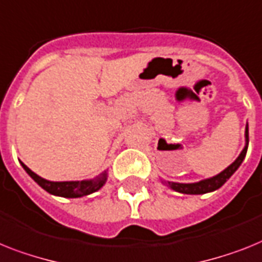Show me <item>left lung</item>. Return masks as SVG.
Here are the masks:
<instances>
[{
	"mask_svg": "<svg viewBox=\"0 0 262 262\" xmlns=\"http://www.w3.org/2000/svg\"><path fill=\"white\" fill-rule=\"evenodd\" d=\"M248 145H249V127H245V146L241 150L238 157L232 162V164L225 168L223 172H220L219 174L213 176V177H209V179L201 180V181L197 182H190V184H184V182H173V181H165V180H161V182L164 185H166L168 188H170L174 192L184 193V194H205V193H210L217 190L219 188L225 184L228 180L233 176V173L236 172L237 169L239 168V165L243 164L244 158L247 156L248 150Z\"/></svg>",
	"mask_w": 262,
	"mask_h": 262,
	"instance_id": "1",
	"label": "left lung"
}]
</instances>
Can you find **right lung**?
Returning a JSON list of instances; mask_svg holds the SVG:
<instances>
[{"label":"right lung","mask_w":262,"mask_h":262,"mask_svg":"<svg viewBox=\"0 0 262 262\" xmlns=\"http://www.w3.org/2000/svg\"><path fill=\"white\" fill-rule=\"evenodd\" d=\"M25 172L38 184L43 190L53 195L65 197V199H78L83 195L92 194V193L100 190L105 185L107 180V169L98 174L97 177L90 180H82V181H49L42 177H39L34 172H32L24 162H21Z\"/></svg>","instance_id":"1"}]
</instances>
